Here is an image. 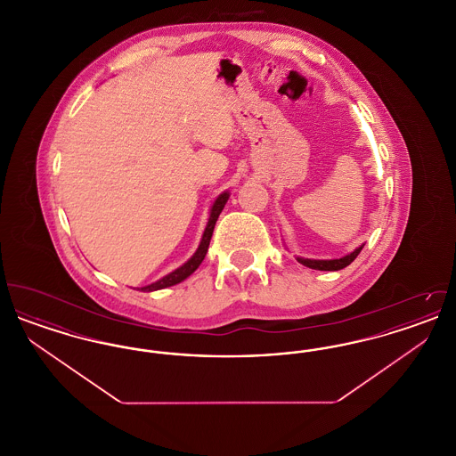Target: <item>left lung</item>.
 <instances>
[{"label":"left lung","mask_w":456,"mask_h":456,"mask_svg":"<svg viewBox=\"0 0 456 456\" xmlns=\"http://www.w3.org/2000/svg\"><path fill=\"white\" fill-rule=\"evenodd\" d=\"M364 244L359 246L357 249H354L352 253H348L342 258H337V260H309V258H297V261L307 266V268H313V270H323V272H337V270H342L348 266L352 261L355 260L359 256V253L362 251Z\"/></svg>","instance_id":"left-lung-1"}]
</instances>
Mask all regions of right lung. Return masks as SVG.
Returning a JSON list of instances; mask_svg holds the SVG:
<instances>
[{"label": "right lung", "mask_w": 456, "mask_h": 456, "mask_svg": "<svg viewBox=\"0 0 456 456\" xmlns=\"http://www.w3.org/2000/svg\"><path fill=\"white\" fill-rule=\"evenodd\" d=\"M227 200H229V191H224V193H222V195H218L217 200L214 201V205H212V208H210V217H208L207 227H205V232H203V236H201V240H200V246H198L195 255H193L190 260L186 261L184 265H181L179 268H175V270L171 272L169 275L162 277L160 281L151 283V285L138 287L136 290H142V292L160 290V289L171 287V285H175V283L183 282L184 279H188V277L195 272L196 268L201 265V261H203L205 255H207V251H208V244H210V239H212V234H214L216 222H217L220 212L224 210V207H225Z\"/></svg>", "instance_id": "add662e5"}]
</instances>
